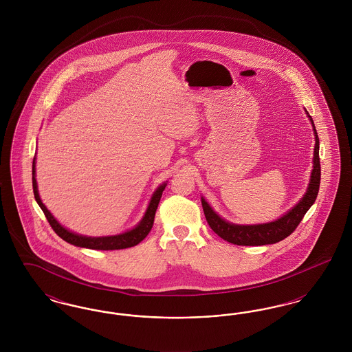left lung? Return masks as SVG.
<instances>
[{
    "label": "left lung",
    "instance_id": "obj_1",
    "mask_svg": "<svg viewBox=\"0 0 352 352\" xmlns=\"http://www.w3.org/2000/svg\"><path fill=\"white\" fill-rule=\"evenodd\" d=\"M305 112L313 125L316 145H314V157H313V168L310 174V181L301 201H298L296 206H293L287 212H285L283 217L273 221L261 223V224H234L221 218L208 204V201L201 197V207L204 211L206 220L211 227V230L215 234H218L221 239L236 245H265V244L278 243L298 227L305 214L314 204L318 195L319 184H320L319 138L313 118L306 109Z\"/></svg>",
    "mask_w": 352,
    "mask_h": 352
}]
</instances>
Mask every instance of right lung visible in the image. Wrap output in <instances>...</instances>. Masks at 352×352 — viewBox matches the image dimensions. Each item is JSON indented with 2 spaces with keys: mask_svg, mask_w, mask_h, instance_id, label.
Here are the masks:
<instances>
[{
  "mask_svg": "<svg viewBox=\"0 0 352 352\" xmlns=\"http://www.w3.org/2000/svg\"><path fill=\"white\" fill-rule=\"evenodd\" d=\"M35 157L33 160V191L34 198L36 203L39 204V207L42 208L43 214L46 215V218L49 220L52 230L55 231V234L59 237H62L65 241H67L72 245L76 247H82V248H88V250H98V251H113V250H125V248H131L137 245L138 243H141L148 234L151 232L153 223H154V217H155V211L158 207V203L161 201L162 192L168 184V181L160 184L155 191L151 195V201L148 204V208L144 214L142 219L138 221L137 226H134L132 230L125 231L122 234H112V236H85V234H76L67 230L66 227H63L56 219L54 218V215L47 210V207L43 204V201L39 197L38 192V184L35 179Z\"/></svg>",
  "mask_w": 352,
  "mask_h": 352,
  "instance_id": "obj_1",
  "label": "right lung"
}]
</instances>
